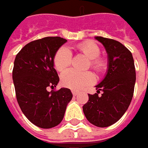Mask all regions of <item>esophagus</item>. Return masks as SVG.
I'll use <instances>...</instances> for the list:
<instances>
[{
  "mask_svg": "<svg viewBox=\"0 0 148 148\" xmlns=\"http://www.w3.org/2000/svg\"><path fill=\"white\" fill-rule=\"evenodd\" d=\"M71 92H72V95H73L74 97H75V96H77V94H78L77 92H75V91H72Z\"/></svg>",
  "mask_w": 148,
  "mask_h": 148,
  "instance_id": "1",
  "label": "esophagus"
}]
</instances>
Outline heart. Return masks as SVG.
Segmentation results:
<instances>
[{"label":"heart","mask_w":148,"mask_h":148,"mask_svg":"<svg viewBox=\"0 0 148 148\" xmlns=\"http://www.w3.org/2000/svg\"><path fill=\"white\" fill-rule=\"evenodd\" d=\"M76 49L88 59V67L99 73L107 67V62L100 57V49L92 41H84L77 45ZM72 61L71 54L67 48L61 47L57 50L54 57V66L58 71H63L71 66ZM94 81V77L90 71L77 72L69 70L62 73L60 77L61 85L70 89H82L85 86L91 84Z\"/></svg>","instance_id":"obj_1"}]
</instances>
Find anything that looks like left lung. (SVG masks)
Instances as JSON below:
<instances>
[{"mask_svg": "<svg viewBox=\"0 0 148 148\" xmlns=\"http://www.w3.org/2000/svg\"><path fill=\"white\" fill-rule=\"evenodd\" d=\"M106 49L109 69L103 80L96 86L97 93L88 94L82 110L87 120L98 127L117 122L132 102L136 82V69L132 52L117 40L96 37ZM102 92L99 95V93Z\"/></svg>", "mask_w": 148, "mask_h": 148, "instance_id": "1", "label": "left lung"}]
</instances>
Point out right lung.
Here are the masks:
<instances>
[{
  "mask_svg": "<svg viewBox=\"0 0 148 148\" xmlns=\"http://www.w3.org/2000/svg\"><path fill=\"white\" fill-rule=\"evenodd\" d=\"M66 42L60 37H45L27 44L16 55L12 79L19 107L36 126L49 129L63 120L66 105L72 99L68 88L51 90L60 78L54 68V57Z\"/></svg>",
  "mask_w": 148,
  "mask_h": 148,
  "instance_id": "right-lung-1",
  "label": "right lung"
}]
</instances>
